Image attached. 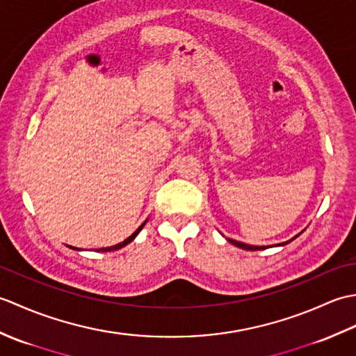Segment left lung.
I'll return each instance as SVG.
<instances>
[{
	"label": "left lung",
	"mask_w": 356,
	"mask_h": 356,
	"mask_svg": "<svg viewBox=\"0 0 356 356\" xmlns=\"http://www.w3.org/2000/svg\"><path fill=\"white\" fill-rule=\"evenodd\" d=\"M303 232V231H301ZM300 232V234H301ZM300 234H297V236L295 237H292L291 240H287V241H283V243H278V245H275V246H284V245H287V243H291L292 240H295L297 238ZM228 241L229 243H232L234 246H237V248H241V249H246V251H261V249H266V248H269V246H254V245H246V243H241V241H237V240H232V238H228Z\"/></svg>",
	"instance_id": "1"
}]
</instances>
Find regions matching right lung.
Listing matches in <instances>:
<instances>
[{"label":"right lung","mask_w":356,"mask_h":356,"mask_svg":"<svg viewBox=\"0 0 356 356\" xmlns=\"http://www.w3.org/2000/svg\"><path fill=\"white\" fill-rule=\"evenodd\" d=\"M147 220H148V218H147ZM147 220L145 222H143L140 226H139V228L138 229H136L133 234H131V236L130 237H128V238H125L124 241H120V243H118V245H115V246H110V248H99V249H96V251H99V252H108V251H116V249H120V248H124V246H127L128 243H131V241L136 238V237H138V234L142 231V228H143V226H145V223H147ZM70 249H76V251H81V249L79 248H73V246H69Z\"/></svg>","instance_id":"1"}]
</instances>
